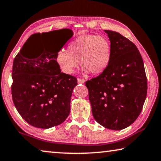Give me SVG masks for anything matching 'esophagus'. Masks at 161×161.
Here are the masks:
<instances>
[{"mask_svg":"<svg viewBox=\"0 0 161 161\" xmlns=\"http://www.w3.org/2000/svg\"><path fill=\"white\" fill-rule=\"evenodd\" d=\"M77 81L79 84H83L85 82V80H84V79H81V78H78L77 79Z\"/></svg>","mask_w":161,"mask_h":161,"instance_id":"obj_1","label":"esophagus"}]
</instances>
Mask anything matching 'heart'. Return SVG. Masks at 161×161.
<instances>
[{"label":"heart","mask_w":161,"mask_h":161,"mask_svg":"<svg viewBox=\"0 0 161 161\" xmlns=\"http://www.w3.org/2000/svg\"><path fill=\"white\" fill-rule=\"evenodd\" d=\"M111 57V42L107 37L82 35L69 43L68 50L61 49L57 54L56 61L66 74H72L80 61L84 73L97 75L108 67Z\"/></svg>","instance_id":"1"}]
</instances>
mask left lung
<instances>
[{
    "mask_svg": "<svg viewBox=\"0 0 161 161\" xmlns=\"http://www.w3.org/2000/svg\"><path fill=\"white\" fill-rule=\"evenodd\" d=\"M111 46L108 67L86 81L94 118L108 129L129 126L142 111L147 94V78L142 57L130 40L107 31Z\"/></svg>",
    "mask_w": 161,
    "mask_h": 161,
    "instance_id": "obj_1",
    "label": "left lung"
}]
</instances>
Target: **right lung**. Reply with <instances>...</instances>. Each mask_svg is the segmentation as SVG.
Returning <instances> with one entry per match:
<instances>
[{
  "label": "right lung",
  "instance_id": "obj_1",
  "mask_svg": "<svg viewBox=\"0 0 161 161\" xmlns=\"http://www.w3.org/2000/svg\"><path fill=\"white\" fill-rule=\"evenodd\" d=\"M43 33L60 37L61 47L54 48L55 42L42 41L43 33L31 35L13 60L11 92L16 109L27 123L50 129L63 123L69 116L77 79L61 72L56 61L57 54L72 37V30Z\"/></svg>",
  "mask_w": 161,
  "mask_h": 161
}]
</instances>
